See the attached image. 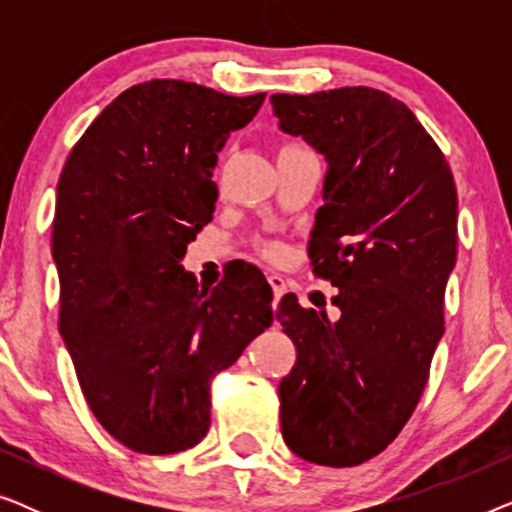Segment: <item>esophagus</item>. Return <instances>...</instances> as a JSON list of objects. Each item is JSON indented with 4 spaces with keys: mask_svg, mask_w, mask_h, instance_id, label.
<instances>
[{
    "mask_svg": "<svg viewBox=\"0 0 512 512\" xmlns=\"http://www.w3.org/2000/svg\"><path fill=\"white\" fill-rule=\"evenodd\" d=\"M268 282H270V286H272V293H275V300H279L286 293V282H284V277L282 275H275V272H272V275H268Z\"/></svg>",
    "mask_w": 512,
    "mask_h": 512,
    "instance_id": "obj_1",
    "label": "esophagus"
}]
</instances>
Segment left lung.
<instances>
[{
    "instance_id": "8db88e82",
    "label": "left lung",
    "mask_w": 512,
    "mask_h": 512,
    "mask_svg": "<svg viewBox=\"0 0 512 512\" xmlns=\"http://www.w3.org/2000/svg\"><path fill=\"white\" fill-rule=\"evenodd\" d=\"M279 130L326 160L312 268L338 289V319L293 293L277 319L296 345L279 382L284 443L319 466H356L398 436L443 338L457 263V188L417 116L382 90L272 95Z\"/></svg>"
}]
</instances>
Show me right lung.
<instances>
[{"instance_id": "add662e5", "label": "right lung", "mask_w": 512, "mask_h": 512, "mask_svg": "<svg viewBox=\"0 0 512 512\" xmlns=\"http://www.w3.org/2000/svg\"><path fill=\"white\" fill-rule=\"evenodd\" d=\"M263 100L139 83L90 123L62 167L60 335L97 422L139 454L198 445L212 377L272 324V289L254 265L214 289L181 265L212 221L219 151Z\"/></svg>"}]
</instances>
